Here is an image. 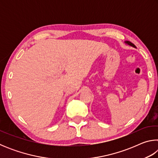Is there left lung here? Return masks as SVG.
Here are the masks:
<instances>
[{"label": "left lung", "instance_id": "8db88e82", "mask_svg": "<svg viewBox=\"0 0 158 158\" xmlns=\"http://www.w3.org/2000/svg\"><path fill=\"white\" fill-rule=\"evenodd\" d=\"M125 44H128V45H130V46H131V47L136 48V46H135V45L133 43H132V42H130V41H125Z\"/></svg>", "mask_w": 158, "mask_h": 158}]
</instances>
